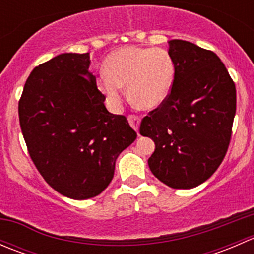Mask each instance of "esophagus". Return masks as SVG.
<instances>
[{
	"label": "esophagus",
	"instance_id": "34e87169",
	"mask_svg": "<svg viewBox=\"0 0 254 254\" xmlns=\"http://www.w3.org/2000/svg\"><path fill=\"white\" fill-rule=\"evenodd\" d=\"M127 120H129V124L131 125L132 129H134L135 131H137V130H139V127H140V122H141L140 117L131 114V115H129V117H127Z\"/></svg>",
	"mask_w": 254,
	"mask_h": 254
}]
</instances>
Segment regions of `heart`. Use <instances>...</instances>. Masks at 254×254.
<instances>
[{"label":"heart","instance_id":"heart-1","mask_svg":"<svg viewBox=\"0 0 254 254\" xmlns=\"http://www.w3.org/2000/svg\"><path fill=\"white\" fill-rule=\"evenodd\" d=\"M96 83L113 108L120 106L123 87L141 109H155L167 99L175 78V64L165 49L124 47L112 51Z\"/></svg>","mask_w":254,"mask_h":254}]
</instances>
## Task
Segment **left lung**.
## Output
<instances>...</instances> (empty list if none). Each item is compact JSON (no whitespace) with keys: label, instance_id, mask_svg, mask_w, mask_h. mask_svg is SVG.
<instances>
[{"label":"left lung","instance_id":"8db88e82","mask_svg":"<svg viewBox=\"0 0 254 254\" xmlns=\"http://www.w3.org/2000/svg\"><path fill=\"white\" fill-rule=\"evenodd\" d=\"M175 78L167 99L141 120L153 140L148 167L175 189H190L224 160L236 113V87L219 56L186 40H171Z\"/></svg>","mask_w":254,"mask_h":254}]
</instances>
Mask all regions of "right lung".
Listing matches in <instances>:
<instances>
[{
  "instance_id": "right-lung-1",
  "label": "right lung",
  "mask_w": 254,
  "mask_h": 254,
  "mask_svg": "<svg viewBox=\"0 0 254 254\" xmlns=\"http://www.w3.org/2000/svg\"><path fill=\"white\" fill-rule=\"evenodd\" d=\"M89 65L88 53L55 56L32 71L18 103L33 163L51 188L76 200L109 186L118 156L137 136L124 115L107 111Z\"/></svg>"
}]
</instances>
